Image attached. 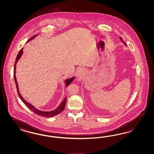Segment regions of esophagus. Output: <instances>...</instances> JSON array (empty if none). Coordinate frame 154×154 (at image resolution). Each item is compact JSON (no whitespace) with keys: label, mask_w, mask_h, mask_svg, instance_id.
<instances>
[{"label":"esophagus","mask_w":154,"mask_h":154,"mask_svg":"<svg viewBox=\"0 0 154 154\" xmlns=\"http://www.w3.org/2000/svg\"><path fill=\"white\" fill-rule=\"evenodd\" d=\"M85 70L83 68H80L76 72V76L79 78H82L84 76V75H85Z\"/></svg>","instance_id":"esophagus-1"}]
</instances>
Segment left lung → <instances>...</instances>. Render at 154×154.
Returning a JSON list of instances; mask_svg holds the SVG:
<instances>
[{"mask_svg":"<svg viewBox=\"0 0 154 154\" xmlns=\"http://www.w3.org/2000/svg\"><path fill=\"white\" fill-rule=\"evenodd\" d=\"M120 39H121V40H122V42H123V39H122V38H121V37H120ZM123 43H124V45H127V44H126V43H125V42H123Z\"/></svg>","mask_w":154,"mask_h":154,"instance_id":"1","label":"left lung"}]
</instances>
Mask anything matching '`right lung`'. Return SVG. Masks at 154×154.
Segmentation results:
<instances>
[{"mask_svg":"<svg viewBox=\"0 0 154 154\" xmlns=\"http://www.w3.org/2000/svg\"><path fill=\"white\" fill-rule=\"evenodd\" d=\"M36 36V35H34V36H32V38H31L30 39L28 40L27 42H29L30 40H31V39H34L35 38V36ZM22 53H23V48L21 49L20 52L18 53L17 56L16 57V61H15V64L14 65V81H15V83H16V88H17V91L18 95L19 96L20 98H21V100H22V102L26 105L30 109V110L35 112V114H36L37 115H40L42 116H44V117H53L55 115H57L60 114V112H61L63 110H64L65 109V104H66V97L65 98V99L63 100V101L60 104V105L59 106L57 109L56 110H53V111H40V110H38L35 108V107H34L33 106L31 105L30 103H29V102H27L26 101H25L23 98H22L21 95L20 94V93L19 92V91H18V84L17 82V80H16V65L17 62L18 60L20 58V57H21L22 56ZM75 78V76L71 78L70 79H67L65 81V84H66V87L70 84L71 83V82L73 81V80Z\"/></svg>","mask_w":154,"mask_h":154,"instance_id":"right-lung-1","label":"right lung"}]
</instances>
